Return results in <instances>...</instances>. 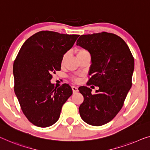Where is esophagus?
<instances>
[{"label":"esophagus","instance_id":"esophagus-1","mask_svg":"<svg viewBox=\"0 0 150 150\" xmlns=\"http://www.w3.org/2000/svg\"><path fill=\"white\" fill-rule=\"evenodd\" d=\"M72 89H73V93H77V91H78V88H77V87H75V86H72Z\"/></svg>","mask_w":150,"mask_h":150}]
</instances>
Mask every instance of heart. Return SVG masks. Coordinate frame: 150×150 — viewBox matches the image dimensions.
Wrapping results in <instances>:
<instances>
[{
	"label": "heart",
	"instance_id": "1",
	"mask_svg": "<svg viewBox=\"0 0 150 150\" xmlns=\"http://www.w3.org/2000/svg\"><path fill=\"white\" fill-rule=\"evenodd\" d=\"M86 52H88V51H86V50H83V49H78V50H76V54H77V58L81 57L83 54H86ZM67 57V54H65L63 57H62V63H63L65 61L66 58ZM74 81H79V79L78 78H74Z\"/></svg>",
	"mask_w": 150,
	"mask_h": 150
}]
</instances>
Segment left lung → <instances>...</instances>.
Wrapping results in <instances>:
<instances>
[{
    "label": "left lung",
    "mask_w": 150,
    "mask_h": 150,
    "mask_svg": "<svg viewBox=\"0 0 150 150\" xmlns=\"http://www.w3.org/2000/svg\"><path fill=\"white\" fill-rule=\"evenodd\" d=\"M77 45L91 55L88 83L99 87L95 94L88 87L79 88L84 98L80 116L86 123L101 126L112 120L123 106L132 86L134 59L124 40L114 33L82 35Z\"/></svg>",
    "instance_id": "1"
}]
</instances>
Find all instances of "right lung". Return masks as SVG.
Segmentation results:
<instances>
[{"instance_id":"obj_1","label":"right lung","mask_w":150,"mask_h":150,"mask_svg":"<svg viewBox=\"0 0 150 150\" xmlns=\"http://www.w3.org/2000/svg\"><path fill=\"white\" fill-rule=\"evenodd\" d=\"M79 35L42 31L29 38L18 53L13 64L15 93L23 114L35 126L54 124L72 95L69 84L57 88L50 80Z\"/></svg>"}]
</instances>
